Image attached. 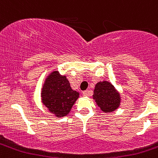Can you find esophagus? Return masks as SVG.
<instances>
[{
  "label": "esophagus",
  "instance_id": "obj_1",
  "mask_svg": "<svg viewBox=\"0 0 158 158\" xmlns=\"http://www.w3.org/2000/svg\"><path fill=\"white\" fill-rule=\"evenodd\" d=\"M91 94V92L89 91V90H85V91L82 92V95L85 96H89V95Z\"/></svg>",
  "mask_w": 158,
  "mask_h": 158
}]
</instances>
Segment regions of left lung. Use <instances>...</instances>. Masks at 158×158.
I'll return each instance as SVG.
<instances>
[{
  "label": "left lung",
  "mask_w": 158,
  "mask_h": 158,
  "mask_svg": "<svg viewBox=\"0 0 158 158\" xmlns=\"http://www.w3.org/2000/svg\"><path fill=\"white\" fill-rule=\"evenodd\" d=\"M93 99L105 113H110L119 107L120 104V94L110 82H99L95 86Z\"/></svg>",
  "instance_id": "left-lung-1"
}]
</instances>
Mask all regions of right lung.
Listing matches in <instances>:
<instances>
[{
    "mask_svg": "<svg viewBox=\"0 0 158 158\" xmlns=\"http://www.w3.org/2000/svg\"><path fill=\"white\" fill-rule=\"evenodd\" d=\"M79 93L72 89L65 76L58 71L52 72L45 79L42 90L44 105L56 116H65L71 110Z\"/></svg>",
    "mask_w": 158,
    "mask_h": 158,
    "instance_id": "add662e5",
    "label": "right lung"
}]
</instances>
